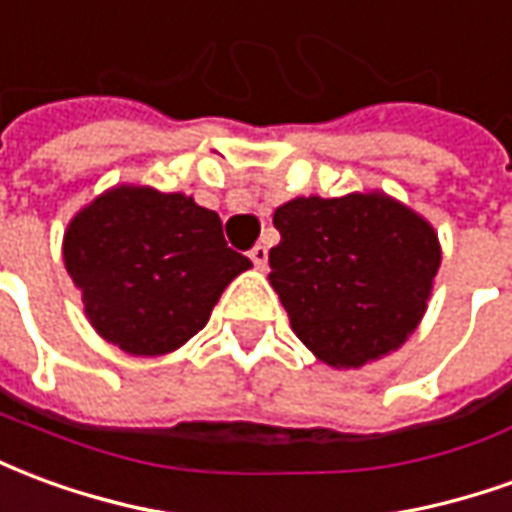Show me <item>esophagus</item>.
<instances>
[{"label":"esophagus","instance_id":"34e87169","mask_svg":"<svg viewBox=\"0 0 512 512\" xmlns=\"http://www.w3.org/2000/svg\"><path fill=\"white\" fill-rule=\"evenodd\" d=\"M250 262L256 264L259 270H264V267H267V248H264V245H256V248L250 250Z\"/></svg>","mask_w":512,"mask_h":512}]
</instances>
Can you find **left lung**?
Here are the masks:
<instances>
[{"label":"left lung","mask_w":512,"mask_h":512,"mask_svg":"<svg viewBox=\"0 0 512 512\" xmlns=\"http://www.w3.org/2000/svg\"><path fill=\"white\" fill-rule=\"evenodd\" d=\"M273 286L300 342L333 369H361L408 342L433 295L441 242L386 192L292 198L275 209Z\"/></svg>","instance_id":"1"}]
</instances>
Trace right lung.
I'll return each mask as SVG.
<instances>
[{
    "label": "right lung",
    "mask_w": 512,
    "mask_h": 512,
    "mask_svg": "<svg viewBox=\"0 0 512 512\" xmlns=\"http://www.w3.org/2000/svg\"><path fill=\"white\" fill-rule=\"evenodd\" d=\"M63 262L93 331L140 358L190 342L223 289L250 270L217 212L140 184H115L71 217Z\"/></svg>",
    "instance_id": "add662e5"
}]
</instances>
